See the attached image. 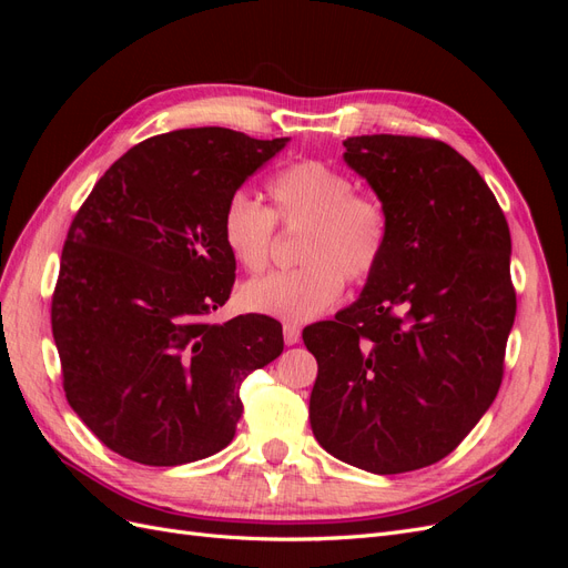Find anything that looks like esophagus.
I'll list each match as a JSON object with an SVG mask.
<instances>
[{
    "instance_id": "obj_1",
    "label": "esophagus",
    "mask_w": 568,
    "mask_h": 568,
    "mask_svg": "<svg viewBox=\"0 0 568 568\" xmlns=\"http://www.w3.org/2000/svg\"><path fill=\"white\" fill-rule=\"evenodd\" d=\"M301 341V329L296 324H284V343L286 346H296Z\"/></svg>"
}]
</instances>
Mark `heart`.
Instances as JSON below:
<instances>
[{"label":"heart","instance_id":"b5f03b06","mask_svg":"<svg viewBox=\"0 0 568 568\" xmlns=\"http://www.w3.org/2000/svg\"><path fill=\"white\" fill-rule=\"evenodd\" d=\"M355 180L322 161H298L267 184L272 209L236 192L222 211V244L248 272L270 263L274 220L286 230L303 227L296 270L248 282L242 301L253 313L284 322H311L341 298L343 277L367 282L379 270L390 236L386 205L355 192Z\"/></svg>","mask_w":568,"mask_h":568}]
</instances>
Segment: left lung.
<instances>
[{
	"label": "left lung",
	"mask_w": 568,
	"mask_h": 568,
	"mask_svg": "<svg viewBox=\"0 0 568 568\" xmlns=\"http://www.w3.org/2000/svg\"><path fill=\"white\" fill-rule=\"evenodd\" d=\"M343 146L386 205L390 236L359 298L303 329L317 359L311 426L357 469L415 471L450 455L500 390L517 315L509 227L445 142L363 134Z\"/></svg>",
	"instance_id": "8db88e82"
}]
</instances>
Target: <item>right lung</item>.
Here are the masks:
<instances>
[{"mask_svg":"<svg viewBox=\"0 0 568 568\" xmlns=\"http://www.w3.org/2000/svg\"><path fill=\"white\" fill-rule=\"evenodd\" d=\"M227 128L151 136L101 178L68 230L51 332L68 405L109 450L149 467L227 448L242 382L284 351L282 324L205 315L225 305L236 261L225 203L286 146Z\"/></svg>","mask_w":568,"mask_h":568,"instance_id":"add662e5","label":"right lung"}]
</instances>
